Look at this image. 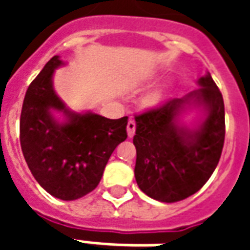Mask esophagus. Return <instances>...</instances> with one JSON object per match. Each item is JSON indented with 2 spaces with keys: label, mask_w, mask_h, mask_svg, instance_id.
<instances>
[{
  "label": "esophagus",
  "mask_w": 250,
  "mask_h": 250,
  "mask_svg": "<svg viewBox=\"0 0 250 250\" xmlns=\"http://www.w3.org/2000/svg\"><path fill=\"white\" fill-rule=\"evenodd\" d=\"M135 130H136V125L134 120H130L128 123H127V134H128V138H132V136L135 135Z\"/></svg>",
  "instance_id": "obj_1"
}]
</instances>
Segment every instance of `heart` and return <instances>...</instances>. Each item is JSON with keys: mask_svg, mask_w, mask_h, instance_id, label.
Segmentation results:
<instances>
[{"mask_svg": "<svg viewBox=\"0 0 250 250\" xmlns=\"http://www.w3.org/2000/svg\"><path fill=\"white\" fill-rule=\"evenodd\" d=\"M163 96H165V91L163 89H155L154 92L148 93L145 99V103L150 107H154V105H158L163 100Z\"/></svg>", "mask_w": 250, "mask_h": 250, "instance_id": "heart-1", "label": "heart"}]
</instances>
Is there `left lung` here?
Instances as JSON below:
<instances>
[{"instance_id":"1","label":"left lung","mask_w":250,"mask_h":250,"mask_svg":"<svg viewBox=\"0 0 250 250\" xmlns=\"http://www.w3.org/2000/svg\"><path fill=\"white\" fill-rule=\"evenodd\" d=\"M199 89L168 99L135 115V179L148 197L171 204L202 188L220 162L225 141V107L210 73L198 80ZM188 105L202 106L201 125L190 130L179 125Z\"/></svg>"}]
</instances>
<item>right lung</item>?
<instances>
[{"label":"right lung","mask_w":250,"mask_h":250,"mask_svg":"<svg viewBox=\"0 0 250 250\" xmlns=\"http://www.w3.org/2000/svg\"><path fill=\"white\" fill-rule=\"evenodd\" d=\"M62 65L53 56L25 93L20 142L26 165L48 193L73 201L91 193L102 179L116 146L127 138V116L107 119L93 112L76 114L66 108L53 89V72ZM62 110L57 122L51 109Z\"/></svg>","instance_id":"1"}]
</instances>
